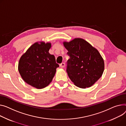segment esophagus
Returning <instances> with one entry per match:
<instances>
[{
	"instance_id": "34e87169",
	"label": "esophagus",
	"mask_w": 126,
	"mask_h": 126,
	"mask_svg": "<svg viewBox=\"0 0 126 126\" xmlns=\"http://www.w3.org/2000/svg\"><path fill=\"white\" fill-rule=\"evenodd\" d=\"M65 63H62L61 64H60V66L61 67H62V68H64V67H65Z\"/></svg>"
}]
</instances>
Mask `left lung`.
I'll return each instance as SVG.
<instances>
[{"instance_id":"1","label":"left lung","mask_w":126,"mask_h":126,"mask_svg":"<svg viewBox=\"0 0 126 126\" xmlns=\"http://www.w3.org/2000/svg\"><path fill=\"white\" fill-rule=\"evenodd\" d=\"M63 45L70 56L67 67L69 79L80 88L93 86L101 78L104 70V60L99 51L80 38L63 41Z\"/></svg>"}]
</instances>
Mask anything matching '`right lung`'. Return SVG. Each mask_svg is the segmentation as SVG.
I'll use <instances>...</instances> for the list:
<instances>
[{
  "label": "right lung",
  "instance_id": "1",
  "mask_svg": "<svg viewBox=\"0 0 126 126\" xmlns=\"http://www.w3.org/2000/svg\"><path fill=\"white\" fill-rule=\"evenodd\" d=\"M51 43L36 42L21 57L18 70L22 79L28 85L38 89L47 87L53 80L59 64L50 54Z\"/></svg>",
  "mask_w": 126,
  "mask_h": 126
}]
</instances>
